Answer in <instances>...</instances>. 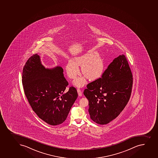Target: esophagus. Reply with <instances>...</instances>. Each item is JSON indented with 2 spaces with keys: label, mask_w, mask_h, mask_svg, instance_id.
<instances>
[{
  "label": "esophagus",
  "mask_w": 158,
  "mask_h": 158,
  "mask_svg": "<svg viewBox=\"0 0 158 158\" xmlns=\"http://www.w3.org/2000/svg\"><path fill=\"white\" fill-rule=\"evenodd\" d=\"M77 92H78V96H81L82 92L79 89H77Z\"/></svg>",
  "instance_id": "34e87169"
}]
</instances>
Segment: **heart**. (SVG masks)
<instances>
[{"label":"heart","instance_id":"1","mask_svg":"<svg viewBox=\"0 0 158 158\" xmlns=\"http://www.w3.org/2000/svg\"><path fill=\"white\" fill-rule=\"evenodd\" d=\"M78 66H81V72L90 80H96L103 73L104 62L97 52L90 50L88 52L75 58V61L69 60L66 65L67 76L73 79L79 73ZM85 77H81L74 81L73 84L78 87L86 84Z\"/></svg>","mask_w":158,"mask_h":158}]
</instances>
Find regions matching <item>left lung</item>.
Instances as JSON below:
<instances>
[{"mask_svg":"<svg viewBox=\"0 0 158 158\" xmlns=\"http://www.w3.org/2000/svg\"><path fill=\"white\" fill-rule=\"evenodd\" d=\"M132 85L126 57L119 55L108 66L102 78L89 83L84 91L91 118L105 125L116 118L129 100Z\"/></svg>","mask_w":158,"mask_h":158,"instance_id":"left-lung-1","label":"left lung"}]
</instances>
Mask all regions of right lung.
<instances>
[{"instance_id": "right-lung-1", "label": "right lung", "mask_w": 158, "mask_h": 158, "mask_svg": "<svg viewBox=\"0 0 158 158\" xmlns=\"http://www.w3.org/2000/svg\"><path fill=\"white\" fill-rule=\"evenodd\" d=\"M22 75L25 95L36 115L50 125L63 123L78 93L73 86L64 92L69 83L62 67L46 68L39 55L35 54L26 63Z\"/></svg>"}]
</instances>
